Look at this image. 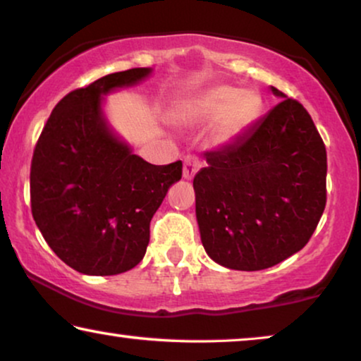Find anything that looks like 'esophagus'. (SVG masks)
<instances>
[{
  "mask_svg": "<svg viewBox=\"0 0 361 361\" xmlns=\"http://www.w3.org/2000/svg\"><path fill=\"white\" fill-rule=\"evenodd\" d=\"M201 168V163L198 158L195 157H186L185 158V163H183V178L185 180H191L196 175V171H198Z\"/></svg>",
  "mask_w": 361,
  "mask_h": 361,
  "instance_id": "1",
  "label": "esophagus"
}]
</instances>
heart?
<instances>
[{
    "mask_svg": "<svg viewBox=\"0 0 361 361\" xmlns=\"http://www.w3.org/2000/svg\"><path fill=\"white\" fill-rule=\"evenodd\" d=\"M261 110V97L252 90L216 85L181 99L171 109L173 123L181 128H200L214 122L211 140L226 143L236 138Z\"/></svg>",
    "mask_w": 361,
    "mask_h": 361,
    "instance_id": "obj_1",
    "label": "heart"
}]
</instances>
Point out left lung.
Segmentation results:
<instances>
[{
	"mask_svg": "<svg viewBox=\"0 0 361 361\" xmlns=\"http://www.w3.org/2000/svg\"><path fill=\"white\" fill-rule=\"evenodd\" d=\"M281 97L266 117L196 173V221L208 256L234 271H262L299 252L326 201V152L304 105Z\"/></svg>",
	"mask_w": 361,
	"mask_h": 361,
	"instance_id": "8db88e82",
	"label": "left lung"
}]
</instances>
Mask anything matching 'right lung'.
<instances>
[{
  "label": "right lung",
  "instance_id": "obj_1",
  "mask_svg": "<svg viewBox=\"0 0 361 361\" xmlns=\"http://www.w3.org/2000/svg\"><path fill=\"white\" fill-rule=\"evenodd\" d=\"M152 72L135 67L72 90L52 110L32 155V218L56 256L85 276L135 267L147 252L153 214L181 180V161H145L105 115V95Z\"/></svg>",
  "mask_w": 361,
  "mask_h": 361
}]
</instances>
